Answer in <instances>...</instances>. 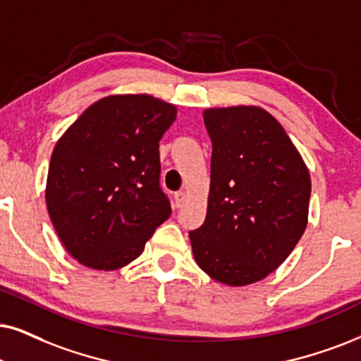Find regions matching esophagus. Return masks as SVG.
Wrapping results in <instances>:
<instances>
[{"label": "esophagus", "instance_id": "34e87169", "mask_svg": "<svg viewBox=\"0 0 361 361\" xmlns=\"http://www.w3.org/2000/svg\"><path fill=\"white\" fill-rule=\"evenodd\" d=\"M173 198H175V207L176 208H181L183 207V203H185V200H186V193L185 191H176L175 195H173Z\"/></svg>", "mask_w": 361, "mask_h": 361}]
</instances>
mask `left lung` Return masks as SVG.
Returning a JSON list of instances; mask_svg holds the SVG:
<instances>
[{
  "mask_svg": "<svg viewBox=\"0 0 361 361\" xmlns=\"http://www.w3.org/2000/svg\"><path fill=\"white\" fill-rule=\"evenodd\" d=\"M212 140L204 223L190 231L198 267L243 286L275 271L302 238L312 181L283 126L255 106L203 113Z\"/></svg>",
  "mask_w": 361,
  "mask_h": 361,
  "instance_id": "8db88e82",
  "label": "left lung"
}]
</instances>
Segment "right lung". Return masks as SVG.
I'll list each match as a JSON object with an SVG mask.
<instances>
[{
    "label": "right lung",
    "mask_w": 361,
    "mask_h": 361,
    "mask_svg": "<svg viewBox=\"0 0 361 361\" xmlns=\"http://www.w3.org/2000/svg\"><path fill=\"white\" fill-rule=\"evenodd\" d=\"M176 108L149 94L93 103L53 149L47 207L68 253L94 270H118L168 220L159 140Z\"/></svg>",
    "instance_id": "right-lung-1"
}]
</instances>
